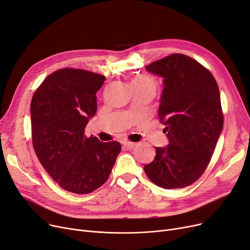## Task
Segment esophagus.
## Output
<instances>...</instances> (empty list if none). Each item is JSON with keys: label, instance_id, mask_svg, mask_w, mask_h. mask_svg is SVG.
Masks as SVG:
<instances>
[{"label": "esophagus", "instance_id": "34e87169", "mask_svg": "<svg viewBox=\"0 0 250 250\" xmlns=\"http://www.w3.org/2000/svg\"><path fill=\"white\" fill-rule=\"evenodd\" d=\"M123 145L125 149L127 150H131L133 149L135 146H136V143H133V142H129V141H124L123 142Z\"/></svg>", "mask_w": 250, "mask_h": 250}]
</instances>
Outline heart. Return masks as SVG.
Masks as SVG:
<instances>
[{
    "instance_id": "b5f03b06",
    "label": "heart",
    "mask_w": 250,
    "mask_h": 250,
    "mask_svg": "<svg viewBox=\"0 0 250 250\" xmlns=\"http://www.w3.org/2000/svg\"><path fill=\"white\" fill-rule=\"evenodd\" d=\"M133 85H151L155 88V82L153 79H151L147 75H139V77L135 78L132 82Z\"/></svg>"
}]
</instances>
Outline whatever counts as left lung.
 <instances>
[{"label":"left lung","mask_w":250,"mask_h":250,"mask_svg":"<svg viewBox=\"0 0 250 250\" xmlns=\"http://www.w3.org/2000/svg\"><path fill=\"white\" fill-rule=\"evenodd\" d=\"M148 72L164 78L158 117L168 145L156 147L144 166L147 177L164 189L187 187L208 167L223 129L218 83L195 59L172 54L152 62Z\"/></svg>","instance_id":"left-lung-1"}]
</instances>
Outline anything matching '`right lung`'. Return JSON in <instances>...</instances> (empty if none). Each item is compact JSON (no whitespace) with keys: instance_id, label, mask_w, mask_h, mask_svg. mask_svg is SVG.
<instances>
[{"instance_id":"add662e5","label":"right lung","mask_w":250,"mask_h":250,"mask_svg":"<svg viewBox=\"0 0 250 250\" xmlns=\"http://www.w3.org/2000/svg\"><path fill=\"white\" fill-rule=\"evenodd\" d=\"M104 81V75L91 71L59 69L48 75L31 100L36 154L52 179L72 193L88 194L102 186L122 150L116 141L84 136Z\"/></svg>"}]
</instances>
